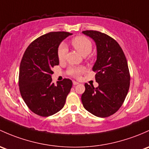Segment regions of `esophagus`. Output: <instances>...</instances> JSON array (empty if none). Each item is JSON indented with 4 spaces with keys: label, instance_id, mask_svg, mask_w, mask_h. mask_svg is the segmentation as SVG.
<instances>
[{
    "label": "esophagus",
    "instance_id": "34e87169",
    "mask_svg": "<svg viewBox=\"0 0 149 149\" xmlns=\"http://www.w3.org/2000/svg\"><path fill=\"white\" fill-rule=\"evenodd\" d=\"M79 82H77V81H73V84L74 86H76V85H77V84H79Z\"/></svg>",
    "mask_w": 149,
    "mask_h": 149
}]
</instances>
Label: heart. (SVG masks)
I'll return each instance as SVG.
<instances>
[{
    "label": "heart",
    "mask_w": 149,
    "mask_h": 149,
    "mask_svg": "<svg viewBox=\"0 0 149 149\" xmlns=\"http://www.w3.org/2000/svg\"><path fill=\"white\" fill-rule=\"evenodd\" d=\"M71 44L73 48L79 53L81 56H86L91 53L92 50V43L87 38L84 36H78L74 38L71 40ZM67 47L65 44L61 45L58 50V57L60 61H63L65 59L67 54ZM84 71V68L78 67V68H71L69 70V73L71 76L74 77H79L80 75Z\"/></svg>",
    "instance_id": "heart-1"
}]
</instances>
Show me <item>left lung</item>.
I'll use <instances>...</instances> for the list:
<instances>
[{
	"label": "left lung",
	"mask_w": 149,
	"mask_h": 149,
	"mask_svg": "<svg viewBox=\"0 0 149 149\" xmlns=\"http://www.w3.org/2000/svg\"><path fill=\"white\" fill-rule=\"evenodd\" d=\"M96 46V61L92 70L98 86L85 84L81 95L83 106L95 116L105 118L115 113L123 104L130 86L128 63L118 43L106 34L96 31H85Z\"/></svg>",
	"instance_id": "left-lung-1"
}]
</instances>
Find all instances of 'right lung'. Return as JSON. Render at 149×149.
<instances>
[{"instance_id":"right-lung-1","label":"right lung","mask_w":149,"mask_h":149,"mask_svg":"<svg viewBox=\"0 0 149 149\" xmlns=\"http://www.w3.org/2000/svg\"><path fill=\"white\" fill-rule=\"evenodd\" d=\"M68 32H51L36 39L25 51L20 65L19 88L28 107L41 116L56 113L65 105L73 83L65 79L52 82V68L59 64L61 43L71 36Z\"/></svg>"}]
</instances>
